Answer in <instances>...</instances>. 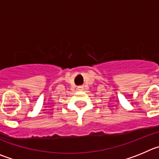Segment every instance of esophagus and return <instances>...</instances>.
<instances>
[{
  "mask_svg": "<svg viewBox=\"0 0 159 159\" xmlns=\"http://www.w3.org/2000/svg\"><path fill=\"white\" fill-rule=\"evenodd\" d=\"M83 89H84V87L81 86V85H80V86L78 87V91H82Z\"/></svg>",
  "mask_w": 159,
  "mask_h": 159,
  "instance_id": "1",
  "label": "esophagus"
}]
</instances>
